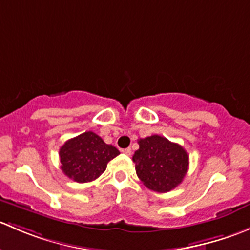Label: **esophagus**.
Returning a JSON list of instances; mask_svg holds the SVG:
<instances>
[{
    "mask_svg": "<svg viewBox=\"0 0 250 250\" xmlns=\"http://www.w3.org/2000/svg\"><path fill=\"white\" fill-rule=\"evenodd\" d=\"M123 152H125V155H127V156H130V155H132V150H130L129 147H128V148H125V150H123Z\"/></svg>",
    "mask_w": 250,
    "mask_h": 250,
    "instance_id": "1",
    "label": "esophagus"
}]
</instances>
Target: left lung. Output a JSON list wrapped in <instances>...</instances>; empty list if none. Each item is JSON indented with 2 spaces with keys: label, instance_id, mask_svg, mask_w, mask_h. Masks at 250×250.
I'll use <instances>...</instances> for the list:
<instances>
[{
  "label": "left lung",
  "instance_id": "obj_1",
  "mask_svg": "<svg viewBox=\"0 0 250 250\" xmlns=\"http://www.w3.org/2000/svg\"><path fill=\"white\" fill-rule=\"evenodd\" d=\"M133 155L138 178L150 190L169 192L181 184L188 169V155L183 146L161 135L140 139Z\"/></svg>",
  "mask_w": 250,
  "mask_h": 250
}]
</instances>
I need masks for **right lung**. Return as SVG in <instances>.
I'll use <instances>...</instances> for the list:
<instances>
[{
	"mask_svg": "<svg viewBox=\"0 0 250 250\" xmlns=\"http://www.w3.org/2000/svg\"><path fill=\"white\" fill-rule=\"evenodd\" d=\"M120 155L115 146L93 132H85L67 140L60 147L62 170L76 183H89L105 172L107 163Z\"/></svg>",
	"mask_w": 250,
	"mask_h": 250,
	"instance_id": "add662e5",
	"label": "right lung"
}]
</instances>
